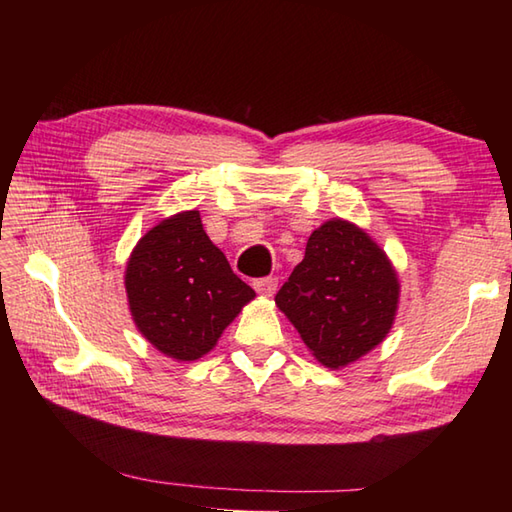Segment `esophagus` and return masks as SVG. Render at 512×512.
<instances>
[{
  "instance_id": "esophagus-1",
  "label": "esophagus",
  "mask_w": 512,
  "mask_h": 512,
  "mask_svg": "<svg viewBox=\"0 0 512 512\" xmlns=\"http://www.w3.org/2000/svg\"><path fill=\"white\" fill-rule=\"evenodd\" d=\"M253 288L259 292L262 297H273L277 290V279L275 277H264V279H255Z\"/></svg>"
}]
</instances>
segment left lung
Listing matches in <instances>:
<instances>
[{"instance_id": "left-lung-1", "label": "left lung", "mask_w": 512, "mask_h": 512, "mask_svg": "<svg viewBox=\"0 0 512 512\" xmlns=\"http://www.w3.org/2000/svg\"><path fill=\"white\" fill-rule=\"evenodd\" d=\"M400 301L398 273L365 228L332 217L277 292V308L310 354L330 369L356 363L385 341Z\"/></svg>"}]
</instances>
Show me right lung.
I'll return each instance as SVG.
<instances>
[{
	"mask_svg": "<svg viewBox=\"0 0 512 512\" xmlns=\"http://www.w3.org/2000/svg\"><path fill=\"white\" fill-rule=\"evenodd\" d=\"M125 292L138 332L178 363L209 354L255 299L195 209L165 217L138 239L127 259Z\"/></svg>",
	"mask_w": 512,
	"mask_h": 512,
	"instance_id": "right-lung-1",
	"label": "right lung"
}]
</instances>
